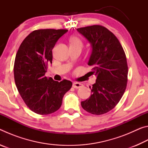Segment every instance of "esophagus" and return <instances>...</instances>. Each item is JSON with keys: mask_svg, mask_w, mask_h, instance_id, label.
<instances>
[{"mask_svg": "<svg viewBox=\"0 0 148 148\" xmlns=\"http://www.w3.org/2000/svg\"><path fill=\"white\" fill-rule=\"evenodd\" d=\"M82 86H83V84L81 83H79V82H74L73 85H72V87L75 89L80 88V87H82Z\"/></svg>", "mask_w": 148, "mask_h": 148, "instance_id": "obj_1", "label": "esophagus"}]
</instances>
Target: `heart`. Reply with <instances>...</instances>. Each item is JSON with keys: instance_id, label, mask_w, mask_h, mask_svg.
I'll return each mask as SVG.
<instances>
[{"instance_id": "heart-1", "label": "heart", "mask_w": 148, "mask_h": 148, "mask_svg": "<svg viewBox=\"0 0 148 148\" xmlns=\"http://www.w3.org/2000/svg\"><path fill=\"white\" fill-rule=\"evenodd\" d=\"M71 46H83V43L79 38L76 36H73L71 38Z\"/></svg>"}]
</instances>
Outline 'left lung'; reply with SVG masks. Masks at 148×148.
I'll use <instances>...</instances> for the list:
<instances>
[{
    "mask_svg": "<svg viewBox=\"0 0 148 148\" xmlns=\"http://www.w3.org/2000/svg\"><path fill=\"white\" fill-rule=\"evenodd\" d=\"M91 45L88 65L97 76L91 96L81 102L90 114L101 115L112 110L126 89L128 66L126 56L117 37L106 27L92 25L77 29ZM91 89V87H89Z\"/></svg>",
    "mask_w": 148,
    "mask_h": 148,
    "instance_id": "obj_1",
    "label": "left lung"
}]
</instances>
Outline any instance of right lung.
I'll return each mask as SVG.
<instances>
[{
	"label": "right lung",
	"instance_id": "right-lung-1",
	"mask_svg": "<svg viewBox=\"0 0 148 148\" xmlns=\"http://www.w3.org/2000/svg\"><path fill=\"white\" fill-rule=\"evenodd\" d=\"M67 29H38L31 32L20 45L15 59L14 74L17 89L29 109L40 115L58 110L72 83L57 82L45 76L52 62V49Z\"/></svg>",
	"mask_w": 148,
	"mask_h": 148
}]
</instances>
